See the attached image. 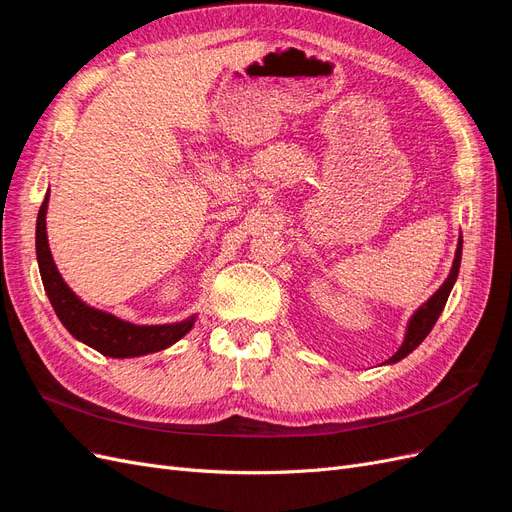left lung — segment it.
Here are the masks:
<instances>
[{"label":"left lung","mask_w":512,"mask_h":512,"mask_svg":"<svg viewBox=\"0 0 512 512\" xmlns=\"http://www.w3.org/2000/svg\"><path fill=\"white\" fill-rule=\"evenodd\" d=\"M461 247H463V239L459 237L457 241V250H455V260H453V267L451 273L444 280V284L431 294V297L416 309V312L410 316L408 324H406V333H404V342L397 348V352L391 356L389 361H384V365H393L401 359H406V356L421 346L423 339L429 335V331L433 329V324L440 318L442 309L446 305L448 294H451L455 282H457V275H459V265H461Z\"/></svg>","instance_id":"8db88e82"}]
</instances>
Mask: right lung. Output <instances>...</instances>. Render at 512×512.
Masks as SVG:
<instances>
[{
    "mask_svg": "<svg viewBox=\"0 0 512 512\" xmlns=\"http://www.w3.org/2000/svg\"><path fill=\"white\" fill-rule=\"evenodd\" d=\"M46 209H49V192L44 196L36 222V256L40 277L57 318L74 339H79V342L104 356H111V359H134V356L166 350L192 331L198 314L168 324H134L117 318L115 314H108L104 309L87 305L64 282L55 265L49 237H46Z\"/></svg>",
    "mask_w": 512,
    "mask_h": 512,
    "instance_id": "right-lung-1",
    "label": "right lung"
}]
</instances>
